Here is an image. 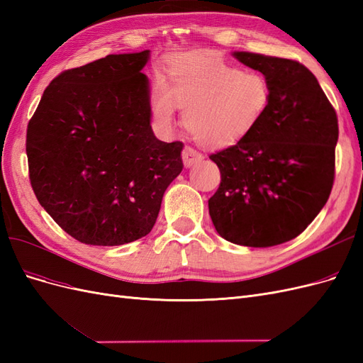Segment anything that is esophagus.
Returning <instances> with one entry per match:
<instances>
[{
	"mask_svg": "<svg viewBox=\"0 0 363 363\" xmlns=\"http://www.w3.org/2000/svg\"><path fill=\"white\" fill-rule=\"evenodd\" d=\"M182 156H183V162H184L186 167H192L194 163H199L204 159L201 152L199 150L192 148V147H184Z\"/></svg>",
	"mask_w": 363,
	"mask_h": 363,
	"instance_id": "obj_1",
	"label": "esophagus"
}]
</instances>
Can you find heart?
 <instances>
[{"label":"heart","mask_w":363,"mask_h":363,"mask_svg":"<svg viewBox=\"0 0 363 363\" xmlns=\"http://www.w3.org/2000/svg\"><path fill=\"white\" fill-rule=\"evenodd\" d=\"M271 83L260 71L240 69L216 52H191L172 60L168 82L159 79L151 92V112L169 128L177 107L183 124L200 144L232 147L247 139L268 113Z\"/></svg>","instance_id":"1"}]
</instances>
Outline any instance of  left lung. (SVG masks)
Returning a JSON list of instances; mask_svg holds the SVG:
<instances>
[{
    "instance_id": "8db88e82",
    "label": "left lung",
    "mask_w": 363,
    "mask_h": 363,
    "mask_svg": "<svg viewBox=\"0 0 363 363\" xmlns=\"http://www.w3.org/2000/svg\"><path fill=\"white\" fill-rule=\"evenodd\" d=\"M233 56L267 75L272 101L247 139L208 156L221 172L208 213L225 240L272 247L301 235L330 196L337 116L300 62L245 51Z\"/></svg>"
}]
</instances>
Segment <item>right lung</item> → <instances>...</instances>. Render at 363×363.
<instances>
[{
  "mask_svg": "<svg viewBox=\"0 0 363 363\" xmlns=\"http://www.w3.org/2000/svg\"><path fill=\"white\" fill-rule=\"evenodd\" d=\"M150 51L111 54L54 79L28 121V177L40 206L87 245H124L155 225L183 169V142L150 125Z\"/></svg>",
  "mask_w": 363,
  "mask_h": 363,
  "instance_id": "add662e5",
  "label": "right lung"
}]
</instances>
